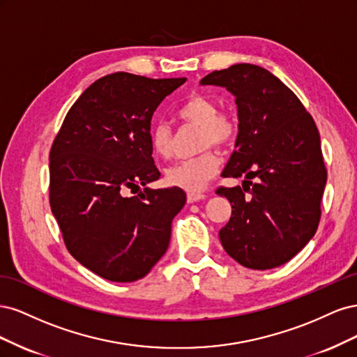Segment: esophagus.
Wrapping results in <instances>:
<instances>
[{
	"mask_svg": "<svg viewBox=\"0 0 357 357\" xmlns=\"http://www.w3.org/2000/svg\"><path fill=\"white\" fill-rule=\"evenodd\" d=\"M205 195L204 193H198V192H189L188 193V202L189 204H193V202H198L201 199H204Z\"/></svg>",
	"mask_w": 357,
	"mask_h": 357,
	"instance_id": "esophagus-1",
	"label": "esophagus"
}]
</instances>
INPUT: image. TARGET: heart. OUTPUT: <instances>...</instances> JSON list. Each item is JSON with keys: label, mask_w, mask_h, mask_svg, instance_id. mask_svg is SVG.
I'll list each match as a JSON object with an SVG mask.
<instances>
[{"label": "heart", "mask_w": 357, "mask_h": 357, "mask_svg": "<svg viewBox=\"0 0 357 357\" xmlns=\"http://www.w3.org/2000/svg\"><path fill=\"white\" fill-rule=\"evenodd\" d=\"M178 116L189 123L202 128L201 147L210 144L229 146L236 135V123L228 114L219 113V107L204 95H192L181 105ZM150 146L160 159H169L174 152V139L169 125L159 122L150 129ZM219 158L213 152H204L195 158L180 160L165 171L167 183L188 192H201L219 169Z\"/></svg>", "instance_id": "b5f03b06"}]
</instances>
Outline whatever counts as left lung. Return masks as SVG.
Listing matches in <instances>:
<instances>
[{
    "mask_svg": "<svg viewBox=\"0 0 357 357\" xmlns=\"http://www.w3.org/2000/svg\"><path fill=\"white\" fill-rule=\"evenodd\" d=\"M201 84L231 92L238 112L235 150L222 176L244 180L215 192L232 205L220 243L245 268L283 265L308 244L320 220L328 176L317 126L298 96L262 67L236 63Z\"/></svg>",
    "mask_w": 357,
    "mask_h": 357,
    "instance_id": "obj_1",
    "label": "left lung"
}]
</instances>
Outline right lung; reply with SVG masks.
Returning <instances> with one entry per match:
<instances>
[{"instance_id": "obj_1", "label": "right lung", "mask_w": 357, "mask_h": 357, "mask_svg": "<svg viewBox=\"0 0 357 357\" xmlns=\"http://www.w3.org/2000/svg\"><path fill=\"white\" fill-rule=\"evenodd\" d=\"M185 82L104 75L73 104L53 142L52 213L71 256L110 282L149 274L186 204L180 188H147L160 176L150 146L152 116ZM129 190L139 193L129 197Z\"/></svg>"}]
</instances>
